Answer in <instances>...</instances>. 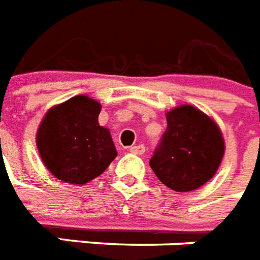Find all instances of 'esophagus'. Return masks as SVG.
I'll list each match as a JSON object with an SVG mask.
<instances>
[{"label":"esophagus","instance_id":"esophagus-1","mask_svg":"<svg viewBox=\"0 0 260 260\" xmlns=\"http://www.w3.org/2000/svg\"><path fill=\"white\" fill-rule=\"evenodd\" d=\"M128 151L133 154H143L145 153V146L143 145H136V146L128 147Z\"/></svg>","mask_w":260,"mask_h":260}]
</instances>
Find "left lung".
Masks as SVG:
<instances>
[{"instance_id":"1","label":"left lung","mask_w":260,"mask_h":260,"mask_svg":"<svg viewBox=\"0 0 260 260\" xmlns=\"http://www.w3.org/2000/svg\"><path fill=\"white\" fill-rule=\"evenodd\" d=\"M168 127L150 159L162 184L189 192L209 181L224 155V140L212 118L189 105L166 113Z\"/></svg>"}]
</instances>
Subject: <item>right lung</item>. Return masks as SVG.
Here are the masks:
<instances>
[{"instance_id": "right-lung-1", "label": "right lung", "mask_w": 260, "mask_h": 260, "mask_svg": "<svg viewBox=\"0 0 260 260\" xmlns=\"http://www.w3.org/2000/svg\"><path fill=\"white\" fill-rule=\"evenodd\" d=\"M101 109L92 98L78 95L48 110L37 130L36 145L56 178L84 185L117 157L110 130L98 122Z\"/></svg>"}]
</instances>
